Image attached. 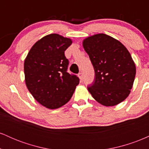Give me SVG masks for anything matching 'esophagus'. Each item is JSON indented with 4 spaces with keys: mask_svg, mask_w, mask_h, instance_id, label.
Wrapping results in <instances>:
<instances>
[{
    "mask_svg": "<svg viewBox=\"0 0 149 149\" xmlns=\"http://www.w3.org/2000/svg\"><path fill=\"white\" fill-rule=\"evenodd\" d=\"M78 77H79V78H80V81L83 82V73H80L79 74H78Z\"/></svg>",
    "mask_w": 149,
    "mask_h": 149,
    "instance_id": "esophagus-1",
    "label": "esophagus"
}]
</instances>
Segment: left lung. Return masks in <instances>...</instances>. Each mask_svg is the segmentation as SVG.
<instances>
[{"instance_id":"1","label":"left lung","mask_w":149,"mask_h":149,"mask_svg":"<svg viewBox=\"0 0 149 149\" xmlns=\"http://www.w3.org/2000/svg\"><path fill=\"white\" fill-rule=\"evenodd\" d=\"M95 69V79L88 87L97 102L112 107L124 101L132 88L136 66L125 46L104 33L96 34L83 42Z\"/></svg>"}]
</instances>
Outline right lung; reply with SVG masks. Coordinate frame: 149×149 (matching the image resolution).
<instances>
[{
  "instance_id": "right-lung-1",
  "label": "right lung",
  "mask_w": 149,
  "mask_h": 149,
  "mask_svg": "<svg viewBox=\"0 0 149 149\" xmlns=\"http://www.w3.org/2000/svg\"><path fill=\"white\" fill-rule=\"evenodd\" d=\"M70 38L52 33L33 45L24 61L25 82L38 103L47 109L62 107L71 100L79 78L67 72L69 60L64 52Z\"/></svg>"
}]
</instances>
